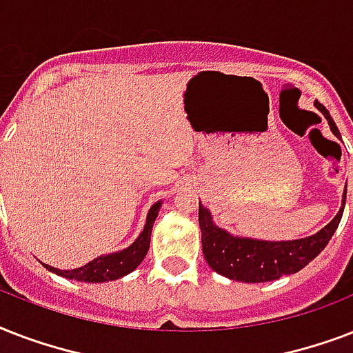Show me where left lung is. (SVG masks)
Wrapping results in <instances>:
<instances>
[{
	"mask_svg": "<svg viewBox=\"0 0 353 353\" xmlns=\"http://www.w3.org/2000/svg\"><path fill=\"white\" fill-rule=\"evenodd\" d=\"M315 106L323 112L335 137H341L328 110L317 101H315ZM345 201L346 192L343 196V207L337 216L317 234L290 241H263L229 234L212 223L210 212L199 201V229H201L205 260L216 273L231 280H238V282H249V284L271 282L284 274L296 273L328 245V241L332 240L343 218Z\"/></svg>",
	"mask_w": 353,
	"mask_h": 353,
	"instance_id": "obj_1",
	"label": "left lung"
}]
</instances>
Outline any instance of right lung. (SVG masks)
Wrapping results in <instances>:
<instances>
[{
	"label": "right lung",
	"mask_w": 353,
	"mask_h": 353,
	"mask_svg": "<svg viewBox=\"0 0 353 353\" xmlns=\"http://www.w3.org/2000/svg\"><path fill=\"white\" fill-rule=\"evenodd\" d=\"M161 201L152 205V209L148 210V218H146V225H144L143 232L139 234V238L133 241L132 245L122 249L119 252H112V254H104L95 260H91L90 263H85L79 269H71V271H62V269L51 268L43 263L49 271L65 276V279L79 280V282H108V280H117L124 274L132 273L133 269L137 268L139 263L143 262L146 252L150 249V236H152V227L154 221L159 214Z\"/></svg>",
	"instance_id": "1"
}]
</instances>
